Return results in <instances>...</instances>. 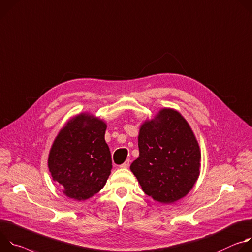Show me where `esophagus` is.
Returning a JSON list of instances; mask_svg holds the SVG:
<instances>
[{"label":"esophagus","instance_id":"obj_1","mask_svg":"<svg viewBox=\"0 0 252 252\" xmlns=\"http://www.w3.org/2000/svg\"><path fill=\"white\" fill-rule=\"evenodd\" d=\"M129 164H130V160L128 159V160H126L123 164H121V165H120V167H121V168H128V167H129Z\"/></svg>","mask_w":252,"mask_h":252}]
</instances>
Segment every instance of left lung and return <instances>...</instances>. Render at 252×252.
<instances>
[{"label":"left lung","instance_id":"8db88e82","mask_svg":"<svg viewBox=\"0 0 252 252\" xmlns=\"http://www.w3.org/2000/svg\"><path fill=\"white\" fill-rule=\"evenodd\" d=\"M139 157L130 169L154 201L173 203L189 193L200 174L201 152L178 111L163 108L145 120L138 135Z\"/></svg>","mask_w":252,"mask_h":252}]
</instances>
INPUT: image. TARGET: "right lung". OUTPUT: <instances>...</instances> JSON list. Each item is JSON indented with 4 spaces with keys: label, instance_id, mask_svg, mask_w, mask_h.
I'll use <instances>...</instances> for the list:
<instances>
[{
    "label": "right lung",
    "instance_id": "right-lung-1",
    "mask_svg": "<svg viewBox=\"0 0 252 252\" xmlns=\"http://www.w3.org/2000/svg\"><path fill=\"white\" fill-rule=\"evenodd\" d=\"M106 128L104 120L85 112L70 119L55 138L48 167L67 197L87 200L106 184L112 169Z\"/></svg>",
    "mask_w": 252,
    "mask_h": 252
}]
</instances>
